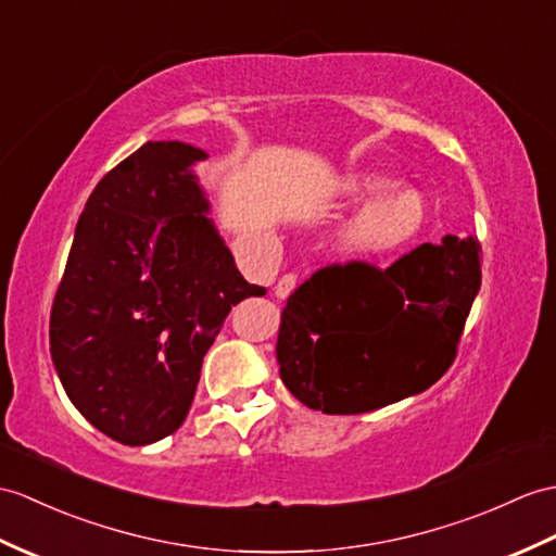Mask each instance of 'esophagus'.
Listing matches in <instances>:
<instances>
[{"mask_svg":"<svg viewBox=\"0 0 556 556\" xmlns=\"http://www.w3.org/2000/svg\"><path fill=\"white\" fill-rule=\"evenodd\" d=\"M295 283H299V277L295 275H283L279 281H277V287H275V295L277 299H289L291 295V291L295 289Z\"/></svg>","mask_w":556,"mask_h":556,"instance_id":"1","label":"esophagus"}]
</instances>
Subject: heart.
Instances as JSON below:
<instances>
[{
	"instance_id": "1",
	"label": "heart",
	"mask_w": 556,
	"mask_h": 556,
	"mask_svg": "<svg viewBox=\"0 0 556 556\" xmlns=\"http://www.w3.org/2000/svg\"><path fill=\"white\" fill-rule=\"evenodd\" d=\"M393 187V177L359 173L343 191L353 201H369L337 231V249L348 255H386L415 241L429 219V201L412 187Z\"/></svg>"
}]
</instances>
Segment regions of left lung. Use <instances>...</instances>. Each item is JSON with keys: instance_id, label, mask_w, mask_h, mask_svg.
I'll return each mask as SVG.
<instances>
[{"instance_id": "obj_1", "label": "left lung", "mask_w": 556, "mask_h": 556, "mask_svg": "<svg viewBox=\"0 0 556 556\" xmlns=\"http://www.w3.org/2000/svg\"><path fill=\"white\" fill-rule=\"evenodd\" d=\"M481 289V243L447 235L391 267L319 269L281 309L277 363L309 409L359 415L417 395L453 365Z\"/></svg>"}]
</instances>
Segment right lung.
<instances>
[{"mask_svg": "<svg viewBox=\"0 0 556 556\" xmlns=\"http://www.w3.org/2000/svg\"><path fill=\"white\" fill-rule=\"evenodd\" d=\"M208 153L147 141L103 175L77 219L49 321L77 412L123 445L175 433L229 309L265 295L217 235L193 165Z\"/></svg>", "mask_w": 556, "mask_h": 556, "instance_id": "add662e5", "label": "right lung"}]
</instances>
